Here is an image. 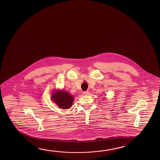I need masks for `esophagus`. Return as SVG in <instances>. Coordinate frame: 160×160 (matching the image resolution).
Returning <instances> with one entry per match:
<instances>
[{"label":"esophagus","instance_id":"esophagus-1","mask_svg":"<svg viewBox=\"0 0 160 160\" xmlns=\"http://www.w3.org/2000/svg\"><path fill=\"white\" fill-rule=\"evenodd\" d=\"M82 94L84 95H89V91H84L82 92Z\"/></svg>","mask_w":160,"mask_h":160}]
</instances>
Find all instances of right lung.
Wrapping results in <instances>:
<instances>
[{"instance_id":"1","label":"right lung","mask_w":160,"mask_h":160,"mask_svg":"<svg viewBox=\"0 0 160 160\" xmlns=\"http://www.w3.org/2000/svg\"><path fill=\"white\" fill-rule=\"evenodd\" d=\"M52 99L59 108L66 109L71 107L73 102V97L68 92L58 91L53 93Z\"/></svg>"}]
</instances>
